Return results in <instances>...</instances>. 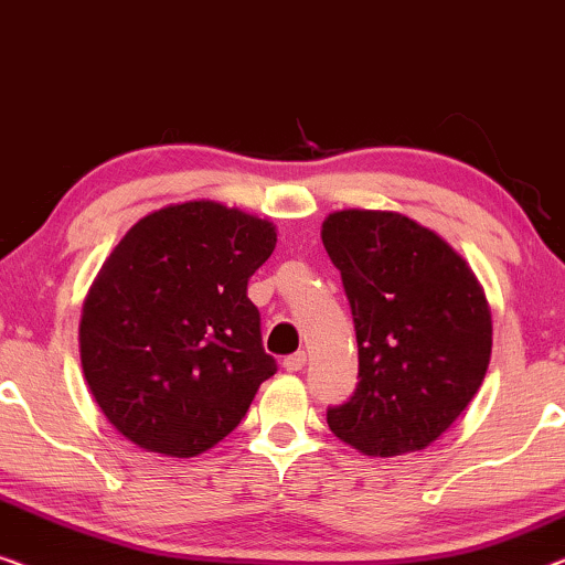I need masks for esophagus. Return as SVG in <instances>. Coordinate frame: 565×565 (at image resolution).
Here are the masks:
<instances>
[{
	"mask_svg": "<svg viewBox=\"0 0 565 565\" xmlns=\"http://www.w3.org/2000/svg\"><path fill=\"white\" fill-rule=\"evenodd\" d=\"M305 363H307V353L305 351L291 353V355H286V359H284V371L297 373V371L305 369Z\"/></svg>",
	"mask_w": 565,
	"mask_h": 565,
	"instance_id": "34e87169",
	"label": "esophagus"
}]
</instances>
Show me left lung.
Returning a JSON list of instances; mask_svg holds the SVG:
<instances>
[{
  "instance_id": "1",
  "label": "left lung",
  "mask_w": 565,
  "mask_h": 565,
  "mask_svg": "<svg viewBox=\"0 0 565 565\" xmlns=\"http://www.w3.org/2000/svg\"><path fill=\"white\" fill-rule=\"evenodd\" d=\"M322 243L343 279L359 343V386L328 409L330 430L365 456L423 450L487 376V297L466 260L404 214L332 212Z\"/></svg>"
}]
</instances>
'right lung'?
<instances>
[{"label":"right lung","mask_w":565,"mask_h":565,"mask_svg":"<svg viewBox=\"0 0 565 565\" xmlns=\"http://www.w3.org/2000/svg\"><path fill=\"white\" fill-rule=\"evenodd\" d=\"M274 245L271 222L202 200L142 217L105 260L78 340L86 384L127 440L192 458L241 425L279 369L248 299Z\"/></svg>","instance_id":"obj_1"}]
</instances>
